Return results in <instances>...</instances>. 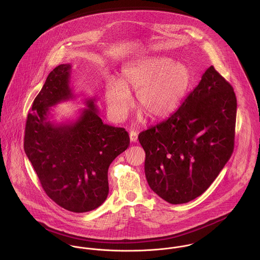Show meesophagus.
Returning a JSON list of instances; mask_svg holds the SVG:
<instances>
[{
    "label": "esophagus",
    "instance_id": "1",
    "mask_svg": "<svg viewBox=\"0 0 260 260\" xmlns=\"http://www.w3.org/2000/svg\"><path fill=\"white\" fill-rule=\"evenodd\" d=\"M138 139V134L135 131H131L130 132V140L131 142H136Z\"/></svg>",
    "mask_w": 260,
    "mask_h": 260
}]
</instances>
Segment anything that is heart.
I'll return each mask as SVG.
<instances>
[{
  "instance_id": "1",
  "label": "heart",
  "mask_w": 260,
  "mask_h": 260,
  "mask_svg": "<svg viewBox=\"0 0 260 260\" xmlns=\"http://www.w3.org/2000/svg\"><path fill=\"white\" fill-rule=\"evenodd\" d=\"M120 82L110 80L105 91L106 104L115 120L124 119L129 111V93H136L140 111L152 120H160L180 105L188 91L191 73L183 63H173L166 57H151L124 68Z\"/></svg>"
}]
</instances>
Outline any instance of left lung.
Masks as SVG:
<instances>
[{"label": "left lung", "instance_id": "1", "mask_svg": "<svg viewBox=\"0 0 260 260\" xmlns=\"http://www.w3.org/2000/svg\"><path fill=\"white\" fill-rule=\"evenodd\" d=\"M236 107L232 86L210 66L177 111L139 134L158 196L181 204L211 185L233 152Z\"/></svg>", "mask_w": 260, "mask_h": 260}]
</instances>
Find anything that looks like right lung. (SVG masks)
<instances>
[{"label": "right lung", "instance_id": "right-lung-1", "mask_svg": "<svg viewBox=\"0 0 260 260\" xmlns=\"http://www.w3.org/2000/svg\"><path fill=\"white\" fill-rule=\"evenodd\" d=\"M71 65L62 64L48 75L28 114L24 149L46 194L66 210L82 213L99 207L109 193L108 168L128 148L124 128L104 124L95 99L70 123L49 120L50 107L73 99Z\"/></svg>", "mask_w": 260, "mask_h": 260}]
</instances>
